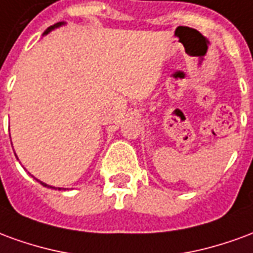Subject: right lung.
<instances>
[{"label":"right lung","instance_id":"1","mask_svg":"<svg viewBox=\"0 0 253 253\" xmlns=\"http://www.w3.org/2000/svg\"><path fill=\"white\" fill-rule=\"evenodd\" d=\"M63 24H65V23H63V21H61V23H57V24H54V25H51V27H48V28L44 31V35H47V34H48L50 31L54 30V28H58V27H61V25H63ZM38 181H39V180H38ZM39 183H41L42 186H44V187H51V186H47L46 183H43V181H39ZM51 188H54V187H51ZM59 190H61V188H59Z\"/></svg>","mask_w":253,"mask_h":253}]
</instances>
